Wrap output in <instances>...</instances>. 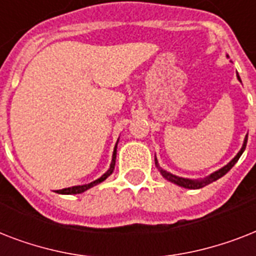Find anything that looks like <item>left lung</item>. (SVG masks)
I'll list each match as a JSON object with an SVG mask.
<instances>
[{
	"label": "left lung",
	"instance_id": "1",
	"mask_svg": "<svg viewBox=\"0 0 256 256\" xmlns=\"http://www.w3.org/2000/svg\"><path fill=\"white\" fill-rule=\"evenodd\" d=\"M238 77V80L240 81V77L239 76H236ZM247 136L244 138V142H243V146L242 148H240V152L235 156V158L232 160H230L228 164L224 166V168H219L218 171H215V172H212V174H210L208 176H206L204 179H187V178H180V176H176V175L171 174V172H168L166 170H164V168H160V164H158V162H156V168H160V174L164 175V178H166L168 180H170V182L175 183V184H178V186L180 187H184V188H191V190H196V188H202V187L207 186V184H210V183H212L214 180H216V179L222 178L223 175L227 174L228 171L232 168V166H234L236 162H238V160L240 158V156L243 154V152H244V148H246V144H247Z\"/></svg>",
	"mask_w": 256,
	"mask_h": 256
}]
</instances>
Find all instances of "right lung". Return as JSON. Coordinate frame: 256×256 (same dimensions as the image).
<instances>
[{"label":"right lung","instance_id":"1","mask_svg":"<svg viewBox=\"0 0 256 256\" xmlns=\"http://www.w3.org/2000/svg\"><path fill=\"white\" fill-rule=\"evenodd\" d=\"M116 148H114V152H112V164H110V168H108L106 172H104L100 178L96 179L94 182L88 183V184H82V186H73V187H68V188H62V190H57L58 194H66V195H72V194H81L84 191L88 190L90 187L96 186L98 183L104 182V179L108 178V175L112 174V171H114V166H116Z\"/></svg>","mask_w":256,"mask_h":256}]
</instances>
